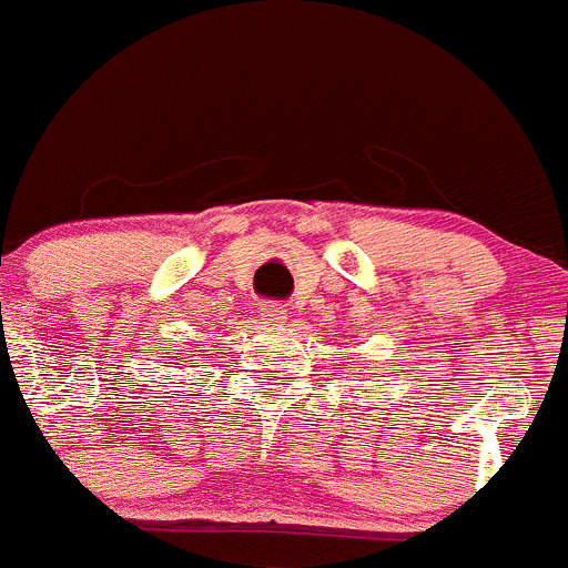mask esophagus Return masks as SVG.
Masks as SVG:
<instances>
[{
    "instance_id": "1",
    "label": "esophagus",
    "mask_w": 568,
    "mask_h": 568,
    "mask_svg": "<svg viewBox=\"0 0 568 568\" xmlns=\"http://www.w3.org/2000/svg\"><path fill=\"white\" fill-rule=\"evenodd\" d=\"M258 315H261V324L264 326H280L285 318H288V313H285L283 304H264Z\"/></svg>"
}]
</instances>
